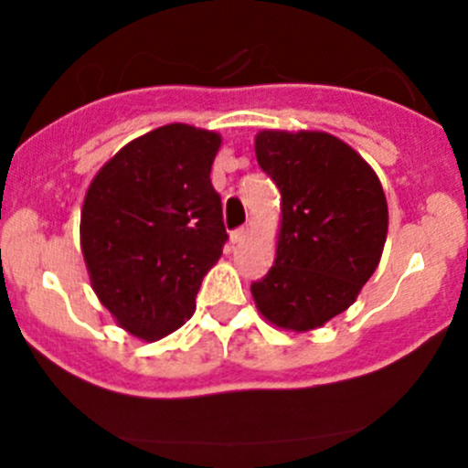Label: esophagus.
<instances>
[{
  "instance_id": "1",
  "label": "esophagus",
  "mask_w": 468,
  "mask_h": 468,
  "mask_svg": "<svg viewBox=\"0 0 468 468\" xmlns=\"http://www.w3.org/2000/svg\"><path fill=\"white\" fill-rule=\"evenodd\" d=\"M247 235H249V226H242V229H238V230H233V233H230V242H233V244L244 242V239H247Z\"/></svg>"
}]
</instances>
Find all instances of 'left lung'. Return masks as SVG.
Here are the masks:
<instances>
[{"label":"left lung","mask_w":468,"mask_h":468,"mask_svg":"<svg viewBox=\"0 0 468 468\" xmlns=\"http://www.w3.org/2000/svg\"><path fill=\"white\" fill-rule=\"evenodd\" d=\"M256 158L281 190L276 261L251 285L267 322L305 333L348 308L378 267L387 199L365 158L324 131H261Z\"/></svg>","instance_id":"8db88e82"}]
</instances>
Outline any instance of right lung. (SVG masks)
I'll return each instance as SVG.
<instances>
[{
    "mask_svg": "<svg viewBox=\"0 0 468 468\" xmlns=\"http://www.w3.org/2000/svg\"><path fill=\"white\" fill-rule=\"evenodd\" d=\"M221 135L167 124L122 146L90 183L81 251L108 313L160 339L195 314L201 281L229 239L210 183Z\"/></svg>",
    "mask_w": 468,
    "mask_h": 468,
    "instance_id": "right-lung-1",
    "label": "right lung"
}]
</instances>
